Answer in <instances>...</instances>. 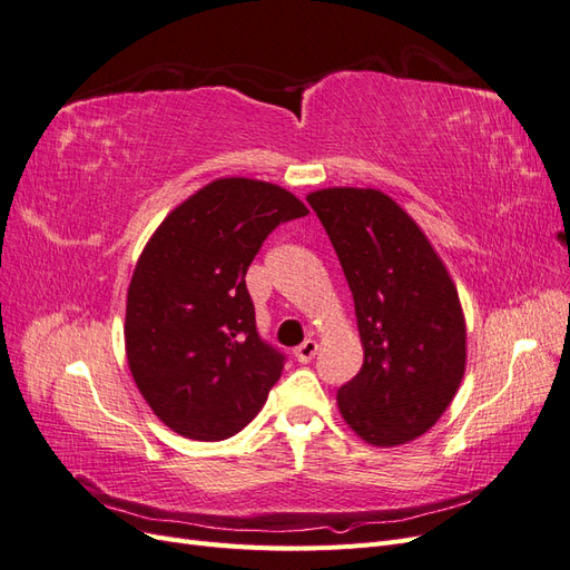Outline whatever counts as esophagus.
I'll list each match as a JSON object with an SVG mask.
<instances>
[{"instance_id": "esophagus-1", "label": "esophagus", "mask_w": 570, "mask_h": 570, "mask_svg": "<svg viewBox=\"0 0 570 570\" xmlns=\"http://www.w3.org/2000/svg\"><path fill=\"white\" fill-rule=\"evenodd\" d=\"M316 352H318L316 340H304V342L299 344V347L295 350V356H297L299 364H308V361H312V358L316 356Z\"/></svg>"}]
</instances>
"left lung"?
Returning <instances> with one entry per match:
<instances>
[{"label": "left lung", "mask_w": 570, "mask_h": 570, "mask_svg": "<svg viewBox=\"0 0 570 570\" xmlns=\"http://www.w3.org/2000/svg\"><path fill=\"white\" fill-rule=\"evenodd\" d=\"M354 297L364 366L337 390L342 419L375 446L416 440L452 404L465 371V318L450 271L400 204L373 187L306 197Z\"/></svg>", "instance_id": "left-lung-1"}]
</instances>
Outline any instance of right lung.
<instances>
[{
    "label": "right lung",
    "instance_id": "right-lung-1",
    "mask_svg": "<svg viewBox=\"0 0 570 570\" xmlns=\"http://www.w3.org/2000/svg\"><path fill=\"white\" fill-rule=\"evenodd\" d=\"M306 206L281 185L218 178L170 212L145 245L126 302L132 381L178 435L239 433L285 356L256 333L245 275L264 239Z\"/></svg>",
    "mask_w": 570,
    "mask_h": 570
}]
</instances>
